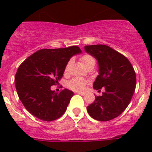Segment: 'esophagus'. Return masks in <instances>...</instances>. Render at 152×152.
I'll return each mask as SVG.
<instances>
[{"instance_id":"obj_1","label":"esophagus","mask_w":152,"mask_h":152,"mask_svg":"<svg viewBox=\"0 0 152 152\" xmlns=\"http://www.w3.org/2000/svg\"><path fill=\"white\" fill-rule=\"evenodd\" d=\"M77 94L81 95V96H84V95H85V93L84 92H77Z\"/></svg>"}]
</instances>
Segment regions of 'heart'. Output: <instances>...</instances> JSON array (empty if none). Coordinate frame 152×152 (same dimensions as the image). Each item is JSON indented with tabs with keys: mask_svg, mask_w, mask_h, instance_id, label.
<instances>
[{
	"mask_svg": "<svg viewBox=\"0 0 152 152\" xmlns=\"http://www.w3.org/2000/svg\"><path fill=\"white\" fill-rule=\"evenodd\" d=\"M80 60L84 67L87 69L90 67H94L96 64V59L94 56L90 54H84L80 58ZM72 64V60H69L64 68V74H68L70 72V68ZM88 84V81L84 78L80 77H75L70 80L68 82V87L70 89L75 91H81L84 90Z\"/></svg>",
	"mask_w": 152,
	"mask_h": 152,
	"instance_id": "heart-1",
	"label": "heart"
}]
</instances>
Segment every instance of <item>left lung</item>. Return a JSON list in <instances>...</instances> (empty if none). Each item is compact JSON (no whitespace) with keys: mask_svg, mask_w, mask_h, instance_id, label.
I'll use <instances>...</instances> for the list:
<instances>
[{"mask_svg":"<svg viewBox=\"0 0 152 152\" xmlns=\"http://www.w3.org/2000/svg\"><path fill=\"white\" fill-rule=\"evenodd\" d=\"M84 49L99 64V75L93 87L106 91L102 96H95L87 110L93 119L109 121L119 116L129 104L136 84L135 70L126 56L110 46L91 45Z\"/></svg>","mask_w":152,"mask_h":152,"instance_id":"left-lung-1","label":"left lung"}]
</instances>
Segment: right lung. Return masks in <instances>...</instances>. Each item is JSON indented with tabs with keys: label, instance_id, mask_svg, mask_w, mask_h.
I'll return each mask as SVG.
<instances>
[{
	"label": "right lung",
	"instance_id": "obj_1",
	"mask_svg": "<svg viewBox=\"0 0 152 152\" xmlns=\"http://www.w3.org/2000/svg\"><path fill=\"white\" fill-rule=\"evenodd\" d=\"M81 50L77 46L40 49L19 66L15 86L20 100L28 112L43 121L61 117L74 93L68 89L56 93L51 90L61 80L70 58Z\"/></svg>",
	"mask_w": 152,
	"mask_h": 152
}]
</instances>
